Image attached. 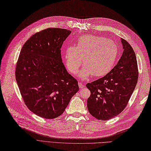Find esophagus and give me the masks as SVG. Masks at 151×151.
Returning <instances> with one entry per match:
<instances>
[{"mask_svg":"<svg viewBox=\"0 0 151 151\" xmlns=\"http://www.w3.org/2000/svg\"><path fill=\"white\" fill-rule=\"evenodd\" d=\"M78 86H79V87H80V89H82L83 88V86H84L83 84H82L81 82H78Z\"/></svg>","mask_w":151,"mask_h":151,"instance_id":"1","label":"esophagus"}]
</instances>
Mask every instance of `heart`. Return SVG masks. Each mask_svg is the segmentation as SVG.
<instances>
[{
	"instance_id": "obj_1",
	"label": "heart",
	"mask_w": 151,
	"mask_h": 151,
	"mask_svg": "<svg viewBox=\"0 0 151 151\" xmlns=\"http://www.w3.org/2000/svg\"><path fill=\"white\" fill-rule=\"evenodd\" d=\"M119 53L115 42L99 36L87 35L79 37L75 47L65 51V61L73 75L79 71L83 60L85 66L79 74L81 79L92 75L95 77L106 75L114 66Z\"/></svg>"
}]
</instances>
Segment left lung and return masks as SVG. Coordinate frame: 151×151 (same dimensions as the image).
Returning a JSON list of instances; mask_svg holds the SVG:
<instances>
[{
	"instance_id": "8db88e82",
	"label": "left lung",
	"mask_w": 151,
	"mask_h": 151,
	"mask_svg": "<svg viewBox=\"0 0 151 151\" xmlns=\"http://www.w3.org/2000/svg\"><path fill=\"white\" fill-rule=\"evenodd\" d=\"M124 51L117 64L101 78L87 83L91 95L87 100L90 114L96 119L115 117L127 106L138 80L137 59L133 48L121 39Z\"/></svg>"
}]
</instances>
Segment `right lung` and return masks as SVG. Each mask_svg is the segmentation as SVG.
<instances>
[{"label": "right lung", "instance_id": "1", "mask_svg": "<svg viewBox=\"0 0 151 151\" xmlns=\"http://www.w3.org/2000/svg\"><path fill=\"white\" fill-rule=\"evenodd\" d=\"M71 32L46 29L32 35L21 50L16 67L17 83L27 108L41 117L61 115L79 90L78 81L61 59V46Z\"/></svg>", "mask_w": 151, "mask_h": 151}]
</instances>
